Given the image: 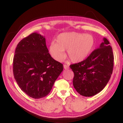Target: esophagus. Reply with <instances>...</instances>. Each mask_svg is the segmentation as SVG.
<instances>
[{
    "label": "esophagus",
    "instance_id": "34e87169",
    "mask_svg": "<svg viewBox=\"0 0 123 123\" xmlns=\"http://www.w3.org/2000/svg\"><path fill=\"white\" fill-rule=\"evenodd\" d=\"M64 68L65 69H69V65H64Z\"/></svg>",
    "mask_w": 123,
    "mask_h": 123
}]
</instances>
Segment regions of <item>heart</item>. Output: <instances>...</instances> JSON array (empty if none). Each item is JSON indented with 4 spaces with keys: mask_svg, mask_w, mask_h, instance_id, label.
<instances>
[{
    "mask_svg": "<svg viewBox=\"0 0 123 123\" xmlns=\"http://www.w3.org/2000/svg\"><path fill=\"white\" fill-rule=\"evenodd\" d=\"M95 43L91 35L70 32L59 35L56 43L49 46V52L55 60L61 62L65 57L64 51L73 63H80L87 58Z\"/></svg>",
    "mask_w": 123,
    "mask_h": 123,
    "instance_id": "b5f03b06",
    "label": "heart"
}]
</instances>
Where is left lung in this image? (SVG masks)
I'll use <instances>...</instances> for the list:
<instances>
[{
    "label": "left lung",
    "mask_w": 123,
    "mask_h": 123,
    "mask_svg": "<svg viewBox=\"0 0 123 123\" xmlns=\"http://www.w3.org/2000/svg\"><path fill=\"white\" fill-rule=\"evenodd\" d=\"M99 48L86 59L70 65L74 72L73 86L80 95L91 97L103 90L110 80L114 67V54L110 43L103 38Z\"/></svg>",
    "instance_id": "1"
}]
</instances>
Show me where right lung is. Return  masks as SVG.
I'll use <instances>...</instances> for the list:
<instances>
[{"instance_id":"right-lung-1","label":"right lung","mask_w":123,"mask_h":123,"mask_svg":"<svg viewBox=\"0 0 123 123\" xmlns=\"http://www.w3.org/2000/svg\"><path fill=\"white\" fill-rule=\"evenodd\" d=\"M13 74L22 91L33 98L44 97L63 70L49 53L45 37L34 32L18 43L13 58Z\"/></svg>"}]
</instances>
